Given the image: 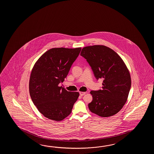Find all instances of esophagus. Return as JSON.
Returning <instances> with one entry per match:
<instances>
[{
  "label": "esophagus",
  "mask_w": 154,
  "mask_h": 154,
  "mask_svg": "<svg viewBox=\"0 0 154 154\" xmlns=\"http://www.w3.org/2000/svg\"><path fill=\"white\" fill-rule=\"evenodd\" d=\"M79 94H80V96H84V95H85V94H86V92H79Z\"/></svg>",
  "instance_id": "esophagus-1"
}]
</instances>
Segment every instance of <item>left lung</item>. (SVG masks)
<instances>
[{
    "label": "left lung",
    "instance_id": "1",
    "mask_svg": "<svg viewBox=\"0 0 154 154\" xmlns=\"http://www.w3.org/2000/svg\"><path fill=\"white\" fill-rule=\"evenodd\" d=\"M80 55L86 59L98 79H103L102 90L91 91L90 111L102 117L116 115L125 105L131 87L130 72L121 57L103 45L87 46Z\"/></svg>",
    "mask_w": 154,
    "mask_h": 154
}]
</instances>
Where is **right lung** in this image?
Wrapping results in <instances>:
<instances>
[{
  "instance_id": "add662e5",
  "label": "right lung",
  "mask_w": 154,
  "mask_h": 154,
  "mask_svg": "<svg viewBox=\"0 0 154 154\" xmlns=\"http://www.w3.org/2000/svg\"><path fill=\"white\" fill-rule=\"evenodd\" d=\"M82 48H53L37 60L31 72L29 92L33 104L45 117L61 121L72 112L79 96L59 86L68 75Z\"/></svg>"
}]
</instances>
